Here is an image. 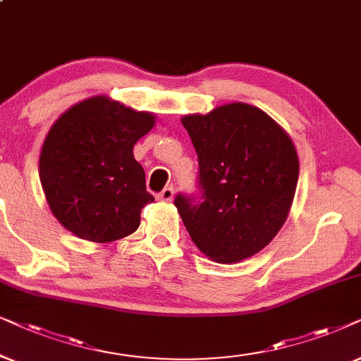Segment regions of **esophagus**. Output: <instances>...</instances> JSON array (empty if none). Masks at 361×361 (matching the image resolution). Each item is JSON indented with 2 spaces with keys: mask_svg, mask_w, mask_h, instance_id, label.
Wrapping results in <instances>:
<instances>
[{
  "mask_svg": "<svg viewBox=\"0 0 361 361\" xmlns=\"http://www.w3.org/2000/svg\"><path fill=\"white\" fill-rule=\"evenodd\" d=\"M173 196H175V191H173L171 186H166V188L163 190L161 193H158L157 198L160 200V201H171Z\"/></svg>",
  "mask_w": 361,
  "mask_h": 361,
  "instance_id": "esophagus-1",
  "label": "esophagus"
}]
</instances>
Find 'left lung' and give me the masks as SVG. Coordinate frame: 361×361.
Segmentation results:
<instances>
[{
    "mask_svg": "<svg viewBox=\"0 0 361 361\" xmlns=\"http://www.w3.org/2000/svg\"><path fill=\"white\" fill-rule=\"evenodd\" d=\"M200 163L201 201L175 206L201 252L219 264L257 254L289 216L299 180L294 142L276 120L244 102L185 115Z\"/></svg>",
    "mask_w": 361,
    "mask_h": 361,
    "instance_id": "8db88e82",
    "label": "left lung"
}]
</instances>
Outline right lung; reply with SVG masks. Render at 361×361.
<instances>
[{"label":"right lung","instance_id":"1","mask_svg":"<svg viewBox=\"0 0 361 361\" xmlns=\"http://www.w3.org/2000/svg\"><path fill=\"white\" fill-rule=\"evenodd\" d=\"M155 122L152 112L94 95L52 123L41 148L39 178L51 213L66 229L100 244L135 233L153 196L133 145Z\"/></svg>","mask_w":361,"mask_h":361}]
</instances>
